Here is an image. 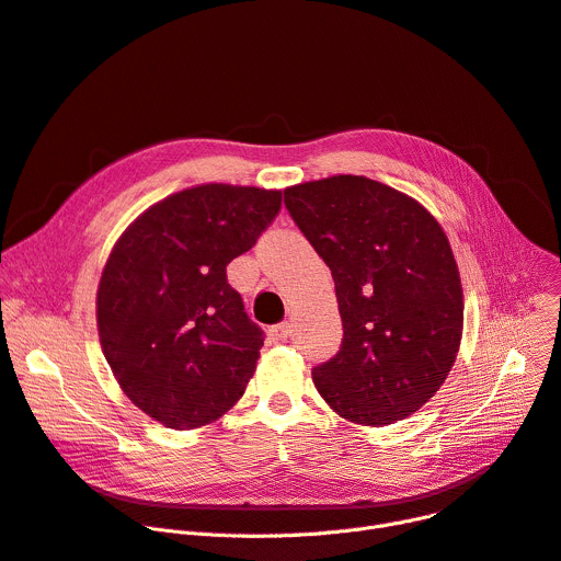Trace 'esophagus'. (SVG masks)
I'll return each instance as SVG.
<instances>
[{
  "mask_svg": "<svg viewBox=\"0 0 561 561\" xmlns=\"http://www.w3.org/2000/svg\"><path fill=\"white\" fill-rule=\"evenodd\" d=\"M291 333V325L287 323V321H283V323H276V325H272L270 328V335H272V340L274 342H283V340H287V335Z\"/></svg>",
  "mask_w": 561,
  "mask_h": 561,
  "instance_id": "obj_1",
  "label": "esophagus"
}]
</instances>
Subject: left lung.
<instances>
[{"mask_svg": "<svg viewBox=\"0 0 561 561\" xmlns=\"http://www.w3.org/2000/svg\"><path fill=\"white\" fill-rule=\"evenodd\" d=\"M285 206L331 267L344 340L312 371L342 419L382 427L431 401L465 331V291L435 215L405 192L337 174L285 187Z\"/></svg>", "mask_w": 561, "mask_h": 561, "instance_id": "left-lung-1", "label": "left lung"}]
</instances>
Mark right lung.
<instances>
[{
  "label": "right lung",
  "mask_w": 561,
  "mask_h": 561,
  "mask_svg": "<svg viewBox=\"0 0 561 561\" xmlns=\"http://www.w3.org/2000/svg\"><path fill=\"white\" fill-rule=\"evenodd\" d=\"M280 190L202 183L164 196L117 238L96 331L126 399L174 431L217 421L253 378L262 331L226 265L272 224Z\"/></svg>",
  "instance_id": "obj_1"
}]
</instances>
